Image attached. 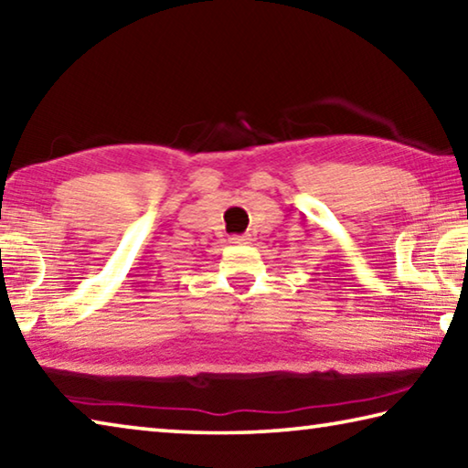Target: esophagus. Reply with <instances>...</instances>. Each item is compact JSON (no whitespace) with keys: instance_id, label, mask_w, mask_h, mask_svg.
Masks as SVG:
<instances>
[{"instance_id":"obj_1","label":"esophagus","mask_w":468,"mask_h":468,"mask_svg":"<svg viewBox=\"0 0 468 468\" xmlns=\"http://www.w3.org/2000/svg\"><path fill=\"white\" fill-rule=\"evenodd\" d=\"M231 243H250V237L248 235H233Z\"/></svg>"}]
</instances>
